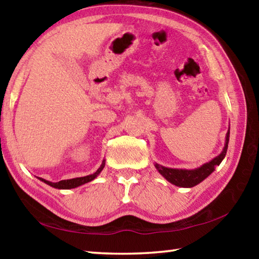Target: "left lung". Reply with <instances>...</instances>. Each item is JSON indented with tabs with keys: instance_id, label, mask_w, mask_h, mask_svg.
<instances>
[{
	"instance_id": "8db88e82",
	"label": "left lung",
	"mask_w": 259,
	"mask_h": 259,
	"mask_svg": "<svg viewBox=\"0 0 259 259\" xmlns=\"http://www.w3.org/2000/svg\"><path fill=\"white\" fill-rule=\"evenodd\" d=\"M230 140V128L227 130L226 137H225V145L221 154H218L216 157H213L211 161L207 162V163L202 164L199 168L195 169H175V168H168V166H163L159 163H154L156 168L162 176H163L166 181L171 183L172 185H176L179 187H193L198 185L201 182H203L209 175L213 172L214 168L221 164V162L224 160L227 152V146H229Z\"/></svg>"
}]
</instances>
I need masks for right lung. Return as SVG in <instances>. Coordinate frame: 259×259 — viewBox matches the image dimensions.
I'll list each match as a JSON object with an SVG mask.
<instances>
[{"instance_id": "right-lung-1", "label": "right lung", "mask_w": 259, "mask_h": 259, "mask_svg": "<svg viewBox=\"0 0 259 259\" xmlns=\"http://www.w3.org/2000/svg\"><path fill=\"white\" fill-rule=\"evenodd\" d=\"M104 166H105V160H103L102 164H100L98 170L95 174L88 175V176H84V177H76V178H72V179H65V181H60V182H57V183H52V182H49V181H47V179H43V178H40V177H37V178L40 179L41 182L46 183L47 185H49V186L54 187V188H58V190H71V188H75V187L83 185V184H87V183H89L91 181H94V179L97 177L100 172H102Z\"/></svg>"}]
</instances>
